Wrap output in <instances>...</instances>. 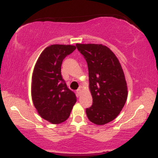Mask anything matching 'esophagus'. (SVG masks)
Here are the masks:
<instances>
[{"mask_svg": "<svg viewBox=\"0 0 158 158\" xmlns=\"http://www.w3.org/2000/svg\"><path fill=\"white\" fill-rule=\"evenodd\" d=\"M81 92V90L80 88H79V89H78V90H77V95H78V96H80Z\"/></svg>", "mask_w": 158, "mask_h": 158, "instance_id": "esophagus-1", "label": "esophagus"}]
</instances>
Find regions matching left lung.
<instances>
[{
  "mask_svg": "<svg viewBox=\"0 0 158 158\" xmlns=\"http://www.w3.org/2000/svg\"><path fill=\"white\" fill-rule=\"evenodd\" d=\"M88 67L89 88L93 98L87 117L96 125L111 122L123 109L128 97L124 72L111 50L102 44H77Z\"/></svg>",
  "mask_w": 158,
  "mask_h": 158,
  "instance_id": "1",
  "label": "left lung"
}]
</instances>
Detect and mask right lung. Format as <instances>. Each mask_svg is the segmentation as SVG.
Listing matches in <instances>:
<instances>
[{"mask_svg": "<svg viewBox=\"0 0 158 158\" xmlns=\"http://www.w3.org/2000/svg\"><path fill=\"white\" fill-rule=\"evenodd\" d=\"M76 46L52 44L43 50L32 77L33 105L43 119L52 124L64 122L77 102V97L67 86L61 74L63 59Z\"/></svg>", "mask_w": 158, "mask_h": 158, "instance_id": "1", "label": "right lung"}]
</instances>
